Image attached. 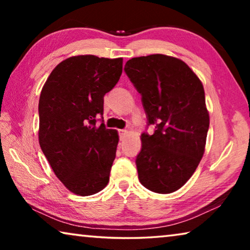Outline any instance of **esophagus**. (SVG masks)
<instances>
[{
	"instance_id": "obj_1",
	"label": "esophagus",
	"mask_w": 250,
	"mask_h": 250,
	"mask_svg": "<svg viewBox=\"0 0 250 250\" xmlns=\"http://www.w3.org/2000/svg\"><path fill=\"white\" fill-rule=\"evenodd\" d=\"M126 133H128V131H126V130H119L120 140H125V137H126Z\"/></svg>"
}]
</instances>
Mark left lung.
Segmentation results:
<instances>
[{"label": "left lung", "instance_id": "obj_1", "mask_svg": "<svg viewBox=\"0 0 250 250\" xmlns=\"http://www.w3.org/2000/svg\"><path fill=\"white\" fill-rule=\"evenodd\" d=\"M125 71L142 96L147 125L155 128L141 134L139 181L152 192H175L205 151L209 115L203 83L183 61L162 54L131 58Z\"/></svg>", "mask_w": 250, "mask_h": 250}]
</instances>
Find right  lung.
Listing matches in <instances>:
<instances>
[{
	"mask_svg": "<svg viewBox=\"0 0 250 250\" xmlns=\"http://www.w3.org/2000/svg\"><path fill=\"white\" fill-rule=\"evenodd\" d=\"M122 74V58L79 55L55 67L41 92L39 140L53 171L70 192L94 195L107 186L117 130L97 125L104 96Z\"/></svg>",
	"mask_w": 250,
	"mask_h": 250,
	"instance_id": "obj_1",
	"label": "right lung"
}]
</instances>
